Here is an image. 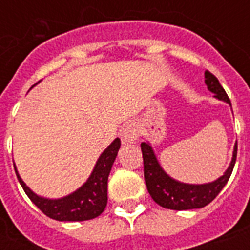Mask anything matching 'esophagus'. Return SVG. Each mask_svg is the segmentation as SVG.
I'll return each instance as SVG.
<instances>
[{"instance_id":"1","label":"esophagus","mask_w":250,"mask_h":250,"mask_svg":"<svg viewBox=\"0 0 250 250\" xmlns=\"http://www.w3.org/2000/svg\"><path fill=\"white\" fill-rule=\"evenodd\" d=\"M140 136V129L139 125L135 122H131L128 125H125L121 131V139L123 141V144H131L137 141Z\"/></svg>"}]
</instances>
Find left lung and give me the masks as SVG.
I'll return each instance as SVG.
<instances>
[{
    "label": "left lung",
    "mask_w": 250,
    "mask_h": 250,
    "mask_svg": "<svg viewBox=\"0 0 250 250\" xmlns=\"http://www.w3.org/2000/svg\"><path fill=\"white\" fill-rule=\"evenodd\" d=\"M205 84L208 85V89L215 94L214 97L231 105L229 96L219 83V80L208 70L205 71ZM141 152L144 160L145 184L154 202L162 208L171 210L200 209L213 201L229 182L236 162L237 143L233 148L232 161L225 174L215 182L206 184H186L170 178L160 166L156 154L148 143H141Z\"/></svg>",
    "instance_id": "left-lung-1"
}]
</instances>
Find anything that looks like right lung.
Masks as SVG:
<instances>
[{
  "label": "right lung",
  "instance_id": "right-lung-1",
  "mask_svg": "<svg viewBox=\"0 0 250 250\" xmlns=\"http://www.w3.org/2000/svg\"><path fill=\"white\" fill-rule=\"evenodd\" d=\"M119 148L121 140L115 139L100 156L92 174L83 186L74 193L58 200H49L33 193L21 180L15 165L14 168L25 194L46 217L61 222L88 221L98 217L105 210L107 204V178Z\"/></svg>",
  "mask_w": 250,
  "mask_h": 250
}]
</instances>
